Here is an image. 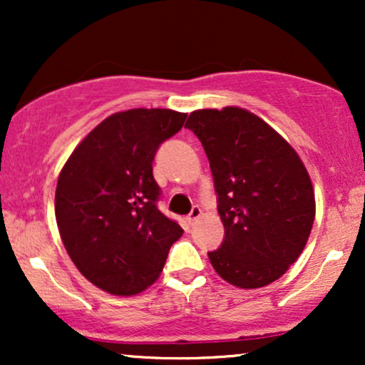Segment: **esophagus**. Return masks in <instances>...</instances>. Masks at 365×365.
<instances>
[{"instance_id":"34e87169","label":"esophagus","mask_w":365,"mask_h":365,"mask_svg":"<svg viewBox=\"0 0 365 365\" xmlns=\"http://www.w3.org/2000/svg\"><path fill=\"white\" fill-rule=\"evenodd\" d=\"M200 215H202V211H200V207H199V206H194V207H192L190 215L187 216V221H188V225H194L195 221L199 220V217H200Z\"/></svg>"}]
</instances>
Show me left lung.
I'll use <instances>...</instances> for the list:
<instances>
[{"mask_svg": "<svg viewBox=\"0 0 365 365\" xmlns=\"http://www.w3.org/2000/svg\"><path fill=\"white\" fill-rule=\"evenodd\" d=\"M185 128L206 150L225 226L223 244L207 254L212 267L247 290L276 282L302 254L316 216L302 159L244 108L197 110Z\"/></svg>", "mask_w": 365, "mask_h": 365, "instance_id": "obj_1", "label": "left lung"}]
</instances>
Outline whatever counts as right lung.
Returning a JSON list of instances; mask_svg holds the SVG:
<instances>
[{
  "label": "right lung",
  "mask_w": 365,
  "mask_h": 365,
  "mask_svg": "<svg viewBox=\"0 0 365 365\" xmlns=\"http://www.w3.org/2000/svg\"><path fill=\"white\" fill-rule=\"evenodd\" d=\"M187 113L135 108L103 120L58 177L54 212L66 252L92 284L118 297L144 292L182 237L159 211L154 154Z\"/></svg>",
  "instance_id": "obj_1"
}]
</instances>
